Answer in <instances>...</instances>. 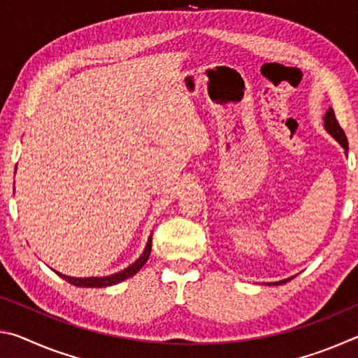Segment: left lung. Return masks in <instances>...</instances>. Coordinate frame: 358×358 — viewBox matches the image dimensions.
<instances>
[{"label": "left lung", "instance_id": "1", "mask_svg": "<svg viewBox=\"0 0 358 358\" xmlns=\"http://www.w3.org/2000/svg\"><path fill=\"white\" fill-rule=\"evenodd\" d=\"M324 126H325V131L329 132V134L335 138V141L341 145V147L348 151V148H349V143H348V138H346V134H344V131H343V128L341 126H339V123H338V120H336V117H335V112H333V108H329V110H327V113H325V117H324ZM294 276H290V278H287V280H282V281H276V282H271V284H275V286H278V284H284V282H287V281H290L292 280ZM268 286H270V282H268Z\"/></svg>", "mask_w": 358, "mask_h": 358}]
</instances>
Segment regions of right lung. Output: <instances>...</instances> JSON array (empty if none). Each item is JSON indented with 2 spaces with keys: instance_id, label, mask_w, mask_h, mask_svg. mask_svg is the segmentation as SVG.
<instances>
[{
  "instance_id": "right-lung-1",
  "label": "right lung",
  "mask_w": 358,
  "mask_h": 358,
  "mask_svg": "<svg viewBox=\"0 0 358 358\" xmlns=\"http://www.w3.org/2000/svg\"><path fill=\"white\" fill-rule=\"evenodd\" d=\"M150 252H151V235L148 238V243L147 246H145V250L142 252V256L138 257L134 264L129 265L128 268L121 270L118 271V273L115 275H110V276H102V278H98V276H92V278H72V276H66L63 273H58V271H55V273L63 278L64 281H68L69 284H72V286L76 287H107V286H113V284H118L121 281L128 280V278L134 276L138 270L142 268V266L145 265V262H147L148 257H150Z\"/></svg>"
}]
</instances>
